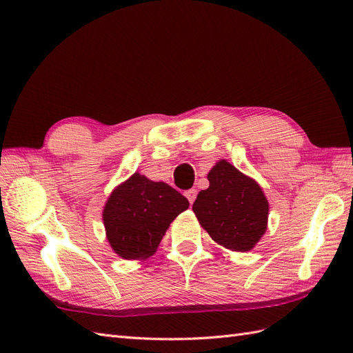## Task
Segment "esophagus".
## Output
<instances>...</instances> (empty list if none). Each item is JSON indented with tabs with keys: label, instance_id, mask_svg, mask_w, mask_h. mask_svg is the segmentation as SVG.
<instances>
[{
	"label": "esophagus",
	"instance_id": "esophagus-1",
	"mask_svg": "<svg viewBox=\"0 0 353 353\" xmlns=\"http://www.w3.org/2000/svg\"><path fill=\"white\" fill-rule=\"evenodd\" d=\"M185 196H186V199L190 200V203L192 205L194 200H196V197H197V191L196 190H188L185 192Z\"/></svg>",
	"mask_w": 353,
	"mask_h": 353
}]
</instances>
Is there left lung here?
<instances>
[{"label": "left lung", "instance_id": "8db88e82", "mask_svg": "<svg viewBox=\"0 0 353 353\" xmlns=\"http://www.w3.org/2000/svg\"><path fill=\"white\" fill-rule=\"evenodd\" d=\"M209 188L199 192L192 211L214 241L247 252L267 229L268 201L259 185L228 161L208 174Z\"/></svg>", "mask_w": 353, "mask_h": 353}]
</instances>
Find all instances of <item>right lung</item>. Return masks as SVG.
<instances>
[{"label":"right lung","instance_id":"obj_1","mask_svg":"<svg viewBox=\"0 0 353 353\" xmlns=\"http://www.w3.org/2000/svg\"><path fill=\"white\" fill-rule=\"evenodd\" d=\"M190 203L163 182H152L138 172L112 192L103 220L112 249L124 259L153 254L165 230Z\"/></svg>","mask_w":353,"mask_h":353}]
</instances>
